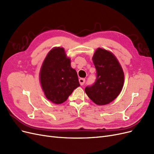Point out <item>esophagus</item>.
<instances>
[{
    "label": "esophagus",
    "mask_w": 154,
    "mask_h": 154,
    "mask_svg": "<svg viewBox=\"0 0 154 154\" xmlns=\"http://www.w3.org/2000/svg\"><path fill=\"white\" fill-rule=\"evenodd\" d=\"M85 81V80L84 78H80V79H79V82H80V84L81 85H83V84H84Z\"/></svg>",
    "instance_id": "1"
}]
</instances>
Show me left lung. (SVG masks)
Here are the masks:
<instances>
[{
	"label": "left lung",
	"mask_w": 154,
	"mask_h": 154,
	"mask_svg": "<svg viewBox=\"0 0 154 154\" xmlns=\"http://www.w3.org/2000/svg\"><path fill=\"white\" fill-rule=\"evenodd\" d=\"M97 72L93 85L85 89L88 97L97 105L110 103L122 92L125 75L123 68L116 56L110 51L97 48L92 57Z\"/></svg>",
	"instance_id": "left-lung-1"
}]
</instances>
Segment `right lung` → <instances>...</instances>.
<instances>
[{"label": "right lung", "instance_id": "obj_1", "mask_svg": "<svg viewBox=\"0 0 154 154\" xmlns=\"http://www.w3.org/2000/svg\"><path fill=\"white\" fill-rule=\"evenodd\" d=\"M39 80L46 98L55 104L66 101L80 86L77 72L63 48L50 50L42 64Z\"/></svg>", "mask_w": 154, "mask_h": 154}]
</instances>
